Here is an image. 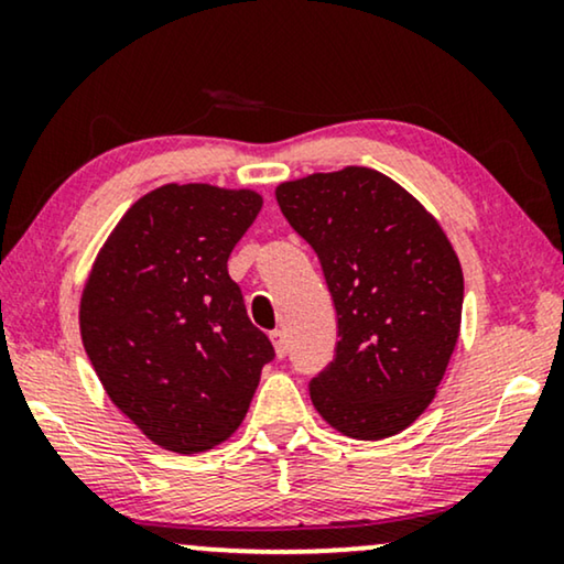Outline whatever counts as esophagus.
Listing matches in <instances>:
<instances>
[{"instance_id": "esophagus-1", "label": "esophagus", "mask_w": 564, "mask_h": 564, "mask_svg": "<svg viewBox=\"0 0 564 564\" xmlns=\"http://www.w3.org/2000/svg\"><path fill=\"white\" fill-rule=\"evenodd\" d=\"M269 338H272L276 357L282 359L284 354H288V338H284V330H272V334H269Z\"/></svg>"}]
</instances>
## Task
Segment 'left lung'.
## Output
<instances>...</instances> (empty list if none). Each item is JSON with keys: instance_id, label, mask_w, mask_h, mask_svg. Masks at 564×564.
Masks as SVG:
<instances>
[{"instance_id": "left-lung-1", "label": "left lung", "mask_w": 564, "mask_h": 564, "mask_svg": "<svg viewBox=\"0 0 564 564\" xmlns=\"http://www.w3.org/2000/svg\"><path fill=\"white\" fill-rule=\"evenodd\" d=\"M318 253L338 318L336 357L311 380L323 419L351 438H388L426 411L457 346L465 280L419 199L365 166L276 187Z\"/></svg>"}]
</instances>
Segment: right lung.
<instances>
[{
    "label": "right lung",
    "instance_id": "right-lung-1",
    "mask_svg": "<svg viewBox=\"0 0 564 564\" xmlns=\"http://www.w3.org/2000/svg\"><path fill=\"white\" fill-rule=\"evenodd\" d=\"M259 210L251 189L166 184L122 215L91 267L84 349L112 403L169 452L226 442L274 359L228 274Z\"/></svg>",
    "mask_w": 564,
    "mask_h": 564
}]
</instances>
